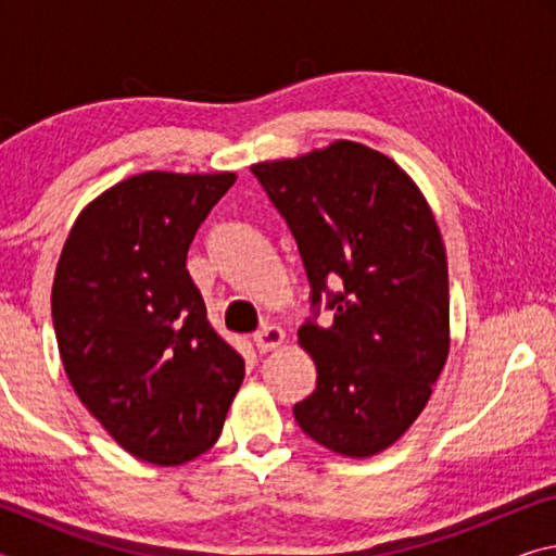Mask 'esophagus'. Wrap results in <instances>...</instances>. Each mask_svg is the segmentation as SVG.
<instances>
[{
    "instance_id": "34e87169",
    "label": "esophagus",
    "mask_w": 556,
    "mask_h": 556,
    "mask_svg": "<svg viewBox=\"0 0 556 556\" xmlns=\"http://www.w3.org/2000/svg\"><path fill=\"white\" fill-rule=\"evenodd\" d=\"M252 341H255L260 353H269L285 343V331H281V328L275 324H267V326H262L255 336H252Z\"/></svg>"
}]
</instances>
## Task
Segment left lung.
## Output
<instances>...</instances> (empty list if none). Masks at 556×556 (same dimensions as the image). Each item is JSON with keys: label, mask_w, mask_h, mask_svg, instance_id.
Segmentation results:
<instances>
[{"label": "left lung", "mask_w": 556, "mask_h": 556, "mask_svg": "<svg viewBox=\"0 0 556 556\" xmlns=\"http://www.w3.org/2000/svg\"><path fill=\"white\" fill-rule=\"evenodd\" d=\"M252 174L312 287L299 343L318 378L294 404L299 427L336 454H380L425 409L448 355L446 250L429 203L392 159L345 139ZM324 298L326 329L315 324Z\"/></svg>", "instance_id": "1"}]
</instances>
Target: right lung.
<instances>
[{"label": "right lung", "mask_w": 556, "mask_h": 556, "mask_svg": "<svg viewBox=\"0 0 556 556\" xmlns=\"http://www.w3.org/2000/svg\"><path fill=\"white\" fill-rule=\"evenodd\" d=\"M235 174L147 172L78 215L51 314L75 394L131 456L178 466L208 451L244 378L213 331L188 248Z\"/></svg>", "instance_id": "obj_1"}]
</instances>
